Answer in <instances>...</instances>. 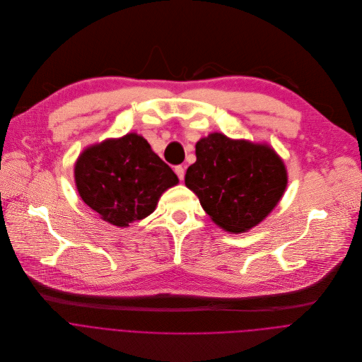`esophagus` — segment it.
<instances>
[{"instance_id": "esophagus-1", "label": "esophagus", "mask_w": 362, "mask_h": 362, "mask_svg": "<svg viewBox=\"0 0 362 362\" xmlns=\"http://www.w3.org/2000/svg\"><path fill=\"white\" fill-rule=\"evenodd\" d=\"M174 171H175V174L178 175V178L182 181V180H184V175H185V170H184V167H182V165H177V167L174 168Z\"/></svg>"}]
</instances>
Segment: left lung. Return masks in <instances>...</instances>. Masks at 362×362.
Returning <instances> with one entry per match:
<instances>
[{
  "label": "left lung",
  "mask_w": 362,
  "mask_h": 362,
  "mask_svg": "<svg viewBox=\"0 0 362 362\" xmlns=\"http://www.w3.org/2000/svg\"><path fill=\"white\" fill-rule=\"evenodd\" d=\"M195 156L185 185L226 231L245 233L259 224L286 188L285 165L267 144L212 132L197 142Z\"/></svg>",
  "instance_id": "1"
}]
</instances>
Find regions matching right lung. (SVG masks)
Here are the masks:
<instances>
[{
	"mask_svg": "<svg viewBox=\"0 0 362 362\" xmlns=\"http://www.w3.org/2000/svg\"><path fill=\"white\" fill-rule=\"evenodd\" d=\"M74 177L83 201L117 227L146 218L163 192L178 184L174 171L135 132L88 147Z\"/></svg>",
	"mask_w": 362,
	"mask_h": 362,
	"instance_id": "right-lung-1",
	"label": "right lung"
}]
</instances>
